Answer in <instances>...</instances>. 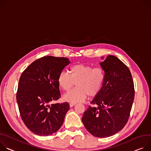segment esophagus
Returning <instances> with one entry per match:
<instances>
[{"mask_svg": "<svg viewBox=\"0 0 151 151\" xmlns=\"http://www.w3.org/2000/svg\"><path fill=\"white\" fill-rule=\"evenodd\" d=\"M76 104V103H70V107H73L74 106H75Z\"/></svg>", "mask_w": 151, "mask_h": 151, "instance_id": "esophagus-1", "label": "esophagus"}]
</instances>
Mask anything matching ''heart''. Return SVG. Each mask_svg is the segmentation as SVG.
<instances>
[{"label":"heart","mask_w":151,"mask_h":151,"mask_svg":"<svg viewBox=\"0 0 151 151\" xmlns=\"http://www.w3.org/2000/svg\"><path fill=\"white\" fill-rule=\"evenodd\" d=\"M105 78L104 70L101 67H95L86 64L72 66L69 73L62 71L58 78L59 87L64 91H68L76 82L77 88L63 96L66 101L76 103L81 102L88 95L93 97L101 91Z\"/></svg>","instance_id":"heart-1"}]
</instances>
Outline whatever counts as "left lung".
Listing matches in <instances>:
<instances>
[{"mask_svg":"<svg viewBox=\"0 0 151 151\" xmlns=\"http://www.w3.org/2000/svg\"><path fill=\"white\" fill-rule=\"evenodd\" d=\"M101 59L100 66L105 78L102 88L91 102L82 122L93 136L107 137L121 131L126 125L134 98L132 77L128 67L118 58L109 55Z\"/></svg>","mask_w":151,"mask_h":151,"instance_id":"left-lung-1","label":"left lung"}]
</instances>
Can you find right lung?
<instances>
[{
    "label": "right lung",
    "mask_w": 151,
    "mask_h": 151,
    "mask_svg": "<svg viewBox=\"0 0 151 151\" xmlns=\"http://www.w3.org/2000/svg\"><path fill=\"white\" fill-rule=\"evenodd\" d=\"M69 59L45 56L32 62L19 80L17 101L22 119L32 132L48 136L63 124L69 104H52L60 97L58 78Z\"/></svg>",
    "instance_id": "right-lung-1"
}]
</instances>
